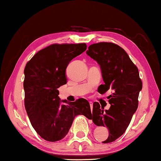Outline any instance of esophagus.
I'll return each instance as SVG.
<instances>
[{
	"label": "esophagus",
	"instance_id": "obj_1",
	"mask_svg": "<svg viewBox=\"0 0 161 161\" xmlns=\"http://www.w3.org/2000/svg\"><path fill=\"white\" fill-rule=\"evenodd\" d=\"M89 104H90V107H91V109H92V108H93V103H92V102H91V101H90V102H89Z\"/></svg>",
	"mask_w": 161,
	"mask_h": 161
}]
</instances>
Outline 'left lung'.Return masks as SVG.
I'll list each match as a JSON object with an SVG mask.
<instances>
[{
  "instance_id": "obj_1",
  "label": "left lung",
  "mask_w": 161,
  "mask_h": 161,
  "mask_svg": "<svg viewBox=\"0 0 161 161\" xmlns=\"http://www.w3.org/2000/svg\"><path fill=\"white\" fill-rule=\"evenodd\" d=\"M86 54L100 65L104 84L98 88L100 94L111 90L108 97L111 107L105 110L97 102L93 104L91 119L97 126L108 129L109 136L103 143L113 142L125 133L138 104L142 82L138 69L125 50L111 42L91 45Z\"/></svg>"
}]
</instances>
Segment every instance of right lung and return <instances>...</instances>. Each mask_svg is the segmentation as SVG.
Instances as JSON below:
<instances>
[{"instance_id":"obj_1","label":"right lung","mask_w":161,"mask_h":161,"mask_svg":"<svg viewBox=\"0 0 161 161\" xmlns=\"http://www.w3.org/2000/svg\"><path fill=\"white\" fill-rule=\"evenodd\" d=\"M86 50L85 43L53 44L37 52L26 64L25 108L32 127L48 142L64 138L76 116L91 119L90 105L86 99L68 103L58 96V88L67 83L68 64Z\"/></svg>"}]
</instances>
